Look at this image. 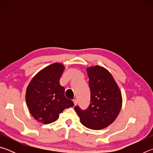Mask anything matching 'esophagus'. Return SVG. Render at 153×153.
Instances as JSON below:
<instances>
[{
  "label": "esophagus",
  "instance_id": "esophagus-1",
  "mask_svg": "<svg viewBox=\"0 0 153 153\" xmlns=\"http://www.w3.org/2000/svg\"><path fill=\"white\" fill-rule=\"evenodd\" d=\"M73 100H74V102L75 105H76L77 104V100L76 99V98H74V99Z\"/></svg>",
  "mask_w": 153,
  "mask_h": 153
}]
</instances>
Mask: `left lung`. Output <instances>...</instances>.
Segmentation results:
<instances>
[{
  "label": "left lung",
  "instance_id": "8db88e82",
  "mask_svg": "<svg viewBox=\"0 0 153 153\" xmlns=\"http://www.w3.org/2000/svg\"><path fill=\"white\" fill-rule=\"evenodd\" d=\"M90 90V104L85 110L74 107L81 123L86 128L98 130L112 123L120 112L122 97L109 71L97 65L87 69Z\"/></svg>",
  "mask_w": 153,
  "mask_h": 153
}]
</instances>
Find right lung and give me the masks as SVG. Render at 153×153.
<instances>
[{
    "label": "right lung",
    "instance_id": "add662e5",
    "mask_svg": "<svg viewBox=\"0 0 153 153\" xmlns=\"http://www.w3.org/2000/svg\"><path fill=\"white\" fill-rule=\"evenodd\" d=\"M65 67L53 63L38 72L31 80L25 94L30 112L45 124L54 122L65 108L73 107L72 100L65 96V88L59 83Z\"/></svg>",
    "mask_w": 153,
    "mask_h": 153
}]
</instances>
